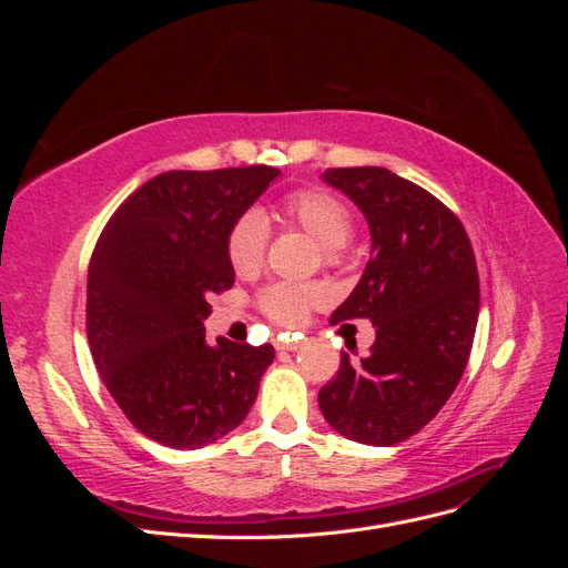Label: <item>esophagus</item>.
<instances>
[{"label": "esophagus", "mask_w": 568, "mask_h": 568, "mask_svg": "<svg viewBox=\"0 0 568 568\" xmlns=\"http://www.w3.org/2000/svg\"><path fill=\"white\" fill-rule=\"evenodd\" d=\"M277 348L280 353H291V351H298L301 348V341L298 338H286V341H277Z\"/></svg>", "instance_id": "esophagus-1"}]
</instances>
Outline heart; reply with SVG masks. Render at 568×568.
<instances>
[{"instance_id":"obj_1","label":"heart","mask_w":568,"mask_h":568,"mask_svg":"<svg viewBox=\"0 0 568 568\" xmlns=\"http://www.w3.org/2000/svg\"><path fill=\"white\" fill-rule=\"evenodd\" d=\"M277 215L286 227L303 230L315 242H320L324 263L336 265L346 257V242L353 234L355 220L348 205L336 194L320 186L296 189V192L282 199ZM225 251L236 274H253L263 267L267 251V227L261 213L246 211L232 222L225 239ZM326 298H329V291L315 282H274L257 294V307L272 322L282 326H298L307 320V313L326 303Z\"/></svg>"}]
</instances>
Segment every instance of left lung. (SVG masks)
<instances>
[{
	"mask_svg": "<svg viewBox=\"0 0 568 568\" xmlns=\"http://www.w3.org/2000/svg\"><path fill=\"white\" fill-rule=\"evenodd\" d=\"M324 180L365 213L372 257L332 324L376 326L369 355L320 388V409L341 436L395 445L448 403L471 353L480 288L459 217L419 184L386 168H329Z\"/></svg>",
	"mask_w": 568,
	"mask_h": 568,
	"instance_id": "8db88e82",
	"label": "left lung"
}]
</instances>
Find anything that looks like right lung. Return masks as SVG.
Returning a JSON list of instances; mask_svg holds the SVG:
<instances>
[{
  "label": "right lung",
  "mask_w": 568,
  "mask_h": 568,
  "mask_svg": "<svg viewBox=\"0 0 568 568\" xmlns=\"http://www.w3.org/2000/svg\"><path fill=\"white\" fill-rule=\"evenodd\" d=\"M282 175L270 165L170 170L132 192L101 230L88 270V341L136 432L203 448L244 422L270 343L205 341L211 294L232 288V222Z\"/></svg>",
  "instance_id": "1"
}]
</instances>
